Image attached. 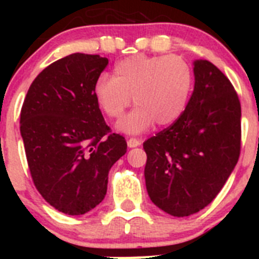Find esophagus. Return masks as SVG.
I'll return each instance as SVG.
<instances>
[{
    "mask_svg": "<svg viewBox=\"0 0 259 259\" xmlns=\"http://www.w3.org/2000/svg\"><path fill=\"white\" fill-rule=\"evenodd\" d=\"M127 144H128V146H130V148H136V146L140 145L141 141L139 140V139H135V137H131V139H128Z\"/></svg>",
    "mask_w": 259,
    "mask_h": 259,
    "instance_id": "34e87169",
    "label": "esophagus"
}]
</instances>
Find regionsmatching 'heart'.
<instances>
[{
	"mask_svg": "<svg viewBox=\"0 0 259 259\" xmlns=\"http://www.w3.org/2000/svg\"><path fill=\"white\" fill-rule=\"evenodd\" d=\"M193 70L178 56L135 54L119 61L111 79L95 85L98 106L110 119L119 120L132 102L136 107L119 123L127 134H140L153 123L170 125L182 116L193 88Z\"/></svg>",
	"mask_w": 259,
	"mask_h": 259,
	"instance_id": "obj_1",
	"label": "heart"
}]
</instances>
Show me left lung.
Returning <instances> with one entry per match:
<instances>
[{
    "instance_id": "1",
    "label": "left lung",
    "mask_w": 259,
    "mask_h": 259,
    "mask_svg": "<svg viewBox=\"0 0 259 259\" xmlns=\"http://www.w3.org/2000/svg\"><path fill=\"white\" fill-rule=\"evenodd\" d=\"M194 79L182 116L144 143L150 200L174 217L206 207L241 150V105L232 83L209 61L194 62Z\"/></svg>"
}]
</instances>
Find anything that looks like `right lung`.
I'll return each instance as SVG.
<instances>
[{"instance_id": "right-lung-1", "label": "right lung", "mask_w": 259, "mask_h": 259, "mask_svg": "<svg viewBox=\"0 0 259 259\" xmlns=\"http://www.w3.org/2000/svg\"><path fill=\"white\" fill-rule=\"evenodd\" d=\"M109 59L74 53L53 62L32 81L20 110V134L36 189L67 215L95 209L107 174L127 152L111 134L95 97Z\"/></svg>"}]
</instances>
